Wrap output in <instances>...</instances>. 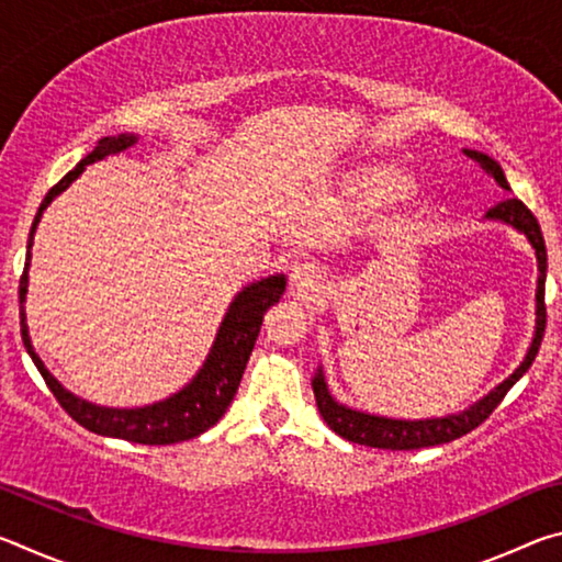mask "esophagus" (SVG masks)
I'll list each match as a JSON object with an SVG mask.
<instances>
[{
	"instance_id": "esophagus-1",
	"label": "esophagus",
	"mask_w": 562,
	"mask_h": 562,
	"mask_svg": "<svg viewBox=\"0 0 562 562\" xmlns=\"http://www.w3.org/2000/svg\"><path fill=\"white\" fill-rule=\"evenodd\" d=\"M292 288L297 292H317L322 284V270L315 262H297L290 274Z\"/></svg>"
}]
</instances>
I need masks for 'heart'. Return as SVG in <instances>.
Listing matches in <instances>:
<instances>
[{
  "label": "heart",
  "instance_id": "b5f03b06",
  "mask_svg": "<svg viewBox=\"0 0 562 562\" xmlns=\"http://www.w3.org/2000/svg\"><path fill=\"white\" fill-rule=\"evenodd\" d=\"M372 183H374L379 190H398V188H402V178L389 176V173H374V176H372Z\"/></svg>",
  "mask_w": 562,
  "mask_h": 562
}]
</instances>
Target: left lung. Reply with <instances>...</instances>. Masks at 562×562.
Segmentation results:
<instances>
[{
	"label": "left lung",
	"instance_id": "obj_1",
	"mask_svg": "<svg viewBox=\"0 0 562 562\" xmlns=\"http://www.w3.org/2000/svg\"><path fill=\"white\" fill-rule=\"evenodd\" d=\"M465 156L475 160L488 176L496 178V183L503 190H510L506 173L503 168L486 154H479V150H463ZM488 221H501L510 227H516L518 233L528 237V243L532 245L538 258V290H536V335H532L530 349L526 359L520 361V367L513 372L506 382L498 384L491 394L479 398L473 406L465 408V412L459 414H449L441 418H386V416H376V414H367V412H357V408H349L345 404H339L335 396L329 394V386L325 382V372L322 367L317 369L315 379H312V389H315V398H317V408L322 418H325L327 426L335 434H339L341 439H347L351 443L359 446H372V449H389V451H412V449H424V446H439V443H449L453 439H461L463 434L473 431L475 426L486 422V418L493 414L503 396L508 394V389L518 382V379L528 372L532 361H536V355L540 349V341H543V331H546V272H548V252H546V240L543 233H540V225L536 221L522 201L518 198H506L498 205H493L486 213Z\"/></svg>",
	"mask_w": 562,
	"mask_h": 562
}]
</instances>
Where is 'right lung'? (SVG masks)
<instances>
[{
    "label": "right lung",
    "instance_id": "right-lung-1",
    "mask_svg": "<svg viewBox=\"0 0 562 562\" xmlns=\"http://www.w3.org/2000/svg\"><path fill=\"white\" fill-rule=\"evenodd\" d=\"M136 140L138 136H133V133H119V136L101 138L99 146L93 148L81 164H76V168L69 170V173L46 193L32 223L30 243H26V262L22 280H19V304H22V307H19L22 310L19 315H22V341L26 351H30L34 367L40 369V374L44 376L46 386L52 389L56 402L61 404L64 412L69 414L76 424H81L83 429L99 436H111V439H123L146 446H166L195 439V436H201L203 431L221 422L225 408L231 406L233 396L237 394V386H240L247 359H250L255 339L260 335L262 315L282 297L288 280H284V274H270V278L250 282L247 288L237 292L231 307L225 312L221 329H217V337L211 347V355L203 361V367L198 369V374L190 379L178 394L164 398V402L138 408H109L97 406L87 402V398H79L71 392H66V389L49 374V369L44 367L40 355L34 351L30 327H26L24 300L26 284H30V274L26 272H30L32 262L34 233L36 225L42 221V213L49 207L56 195L64 193V190L83 173V168L111 154H121V150L131 148Z\"/></svg>",
    "mask_w": 562,
    "mask_h": 562
}]
</instances>
